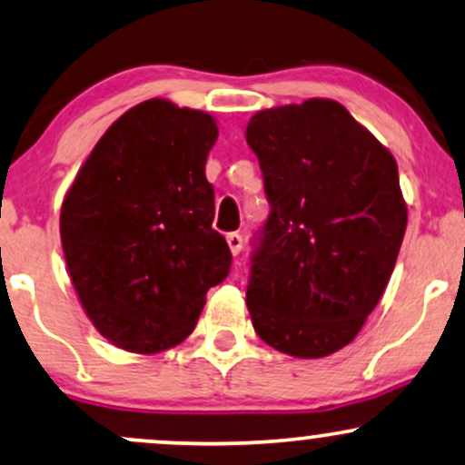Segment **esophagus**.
Instances as JSON below:
<instances>
[{
	"label": "esophagus",
	"mask_w": 465,
	"mask_h": 465,
	"mask_svg": "<svg viewBox=\"0 0 465 465\" xmlns=\"http://www.w3.org/2000/svg\"><path fill=\"white\" fill-rule=\"evenodd\" d=\"M227 244H229V251H232L233 255H238L240 251H242V236L240 233H227Z\"/></svg>",
	"instance_id": "34e87169"
}]
</instances>
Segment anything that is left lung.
I'll return each instance as SVG.
<instances>
[{"mask_svg": "<svg viewBox=\"0 0 465 465\" xmlns=\"http://www.w3.org/2000/svg\"><path fill=\"white\" fill-rule=\"evenodd\" d=\"M271 216L251 257L257 335L316 360L344 349L381 299L407 203L394 155L333 99L260 110L247 125Z\"/></svg>", "mask_w": 465, "mask_h": 465, "instance_id": "left-lung-1", "label": "left lung"}]
</instances>
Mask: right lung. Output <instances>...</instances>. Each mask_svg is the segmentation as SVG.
Wrapping results in <instances>:
<instances>
[{"mask_svg":"<svg viewBox=\"0 0 465 465\" xmlns=\"http://www.w3.org/2000/svg\"><path fill=\"white\" fill-rule=\"evenodd\" d=\"M214 116L147 99L99 138L60 210V240L77 299L99 333L153 355L193 333L232 253L212 229L205 160Z\"/></svg>","mask_w":465,"mask_h":465,"instance_id":"right-lung-1","label":"right lung"}]
</instances>
